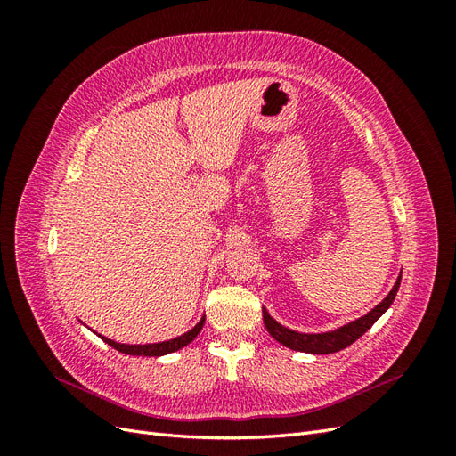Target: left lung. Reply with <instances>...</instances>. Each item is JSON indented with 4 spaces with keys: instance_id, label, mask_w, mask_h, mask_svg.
Returning <instances> with one entry per match:
<instances>
[{
    "instance_id": "obj_1",
    "label": "left lung",
    "mask_w": 456,
    "mask_h": 456,
    "mask_svg": "<svg viewBox=\"0 0 456 456\" xmlns=\"http://www.w3.org/2000/svg\"><path fill=\"white\" fill-rule=\"evenodd\" d=\"M399 283H402V273H399V278L392 287L388 297H386L379 306L372 308L369 314L360 317V320H355L344 327H338L337 330H329V333H317V335L297 333V330L287 329L281 323L275 322L273 317H270L266 308H262V320H265L268 333L287 348L297 350V352H306V354H335L348 348L352 342H355L363 333H367V330L372 327V323H375L379 317L390 308V305L397 295Z\"/></svg>"
}]
</instances>
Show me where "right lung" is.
<instances>
[{"instance_id": "1", "label": "right lung", "mask_w": 456, "mask_h": 456, "mask_svg": "<svg viewBox=\"0 0 456 456\" xmlns=\"http://www.w3.org/2000/svg\"><path fill=\"white\" fill-rule=\"evenodd\" d=\"M203 323H205V317H201V322H200L194 329H190L188 333H184V335H181V337H176V338H171V340H165V342H156V344H119V342L110 340V338H106V337H102V335H99V337H101L106 344H110V346L116 348L118 352H121V354L159 357V355H165V354H171V352H176V350L184 348L186 344H190L191 340H194V338L200 335V330H201Z\"/></svg>"}]
</instances>
